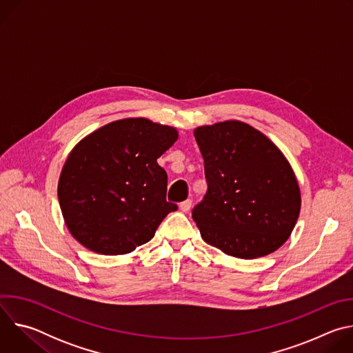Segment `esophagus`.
Segmentation results:
<instances>
[{
    "label": "esophagus",
    "instance_id": "34e87169",
    "mask_svg": "<svg viewBox=\"0 0 353 353\" xmlns=\"http://www.w3.org/2000/svg\"><path fill=\"white\" fill-rule=\"evenodd\" d=\"M191 205H192V201H191V199H185V201H183V203L180 204V210H181L183 212H188L190 208H191Z\"/></svg>",
    "mask_w": 353,
    "mask_h": 353
}]
</instances>
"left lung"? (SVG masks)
Listing matches in <instances>:
<instances>
[{
	"mask_svg": "<svg viewBox=\"0 0 353 353\" xmlns=\"http://www.w3.org/2000/svg\"><path fill=\"white\" fill-rule=\"evenodd\" d=\"M208 190L192 210L203 239L253 260L278 250L299 218L300 188L288 159L263 132L229 120L194 130Z\"/></svg>",
	"mask_w": 353,
	"mask_h": 353,
	"instance_id": "left-lung-1",
	"label": "left lung"
}]
</instances>
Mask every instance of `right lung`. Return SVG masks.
<instances>
[{
    "instance_id": "obj_1",
    "label": "right lung",
    "mask_w": 353,
    "mask_h": 353,
    "mask_svg": "<svg viewBox=\"0 0 353 353\" xmlns=\"http://www.w3.org/2000/svg\"><path fill=\"white\" fill-rule=\"evenodd\" d=\"M177 138L176 128L138 117L109 123L81 139L57 190L74 239L105 256L131 253L152 239L177 210L166 201L168 174L158 165Z\"/></svg>"
}]
</instances>
